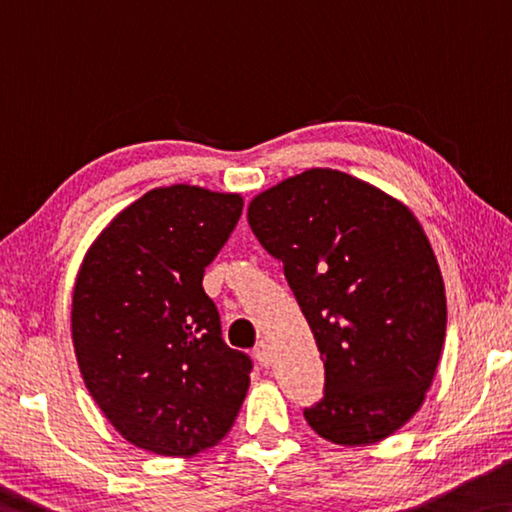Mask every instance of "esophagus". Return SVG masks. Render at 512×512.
Returning <instances> with one entry per match:
<instances>
[{
  "label": "esophagus",
  "instance_id": "obj_1",
  "mask_svg": "<svg viewBox=\"0 0 512 512\" xmlns=\"http://www.w3.org/2000/svg\"><path fill=\"white\" fill-rule=\"evenodd\" d=\"M255 360L262 364V367H269V364L273 362V358H271V348H269V342H266V339H262V342H257V346H255Z\"/></svg>",
  "mask_w": 512,
  "mask_h": 512
}]
</instances>
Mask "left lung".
<instances>
[{"mask_svg":"<svg viewBox=\"0 0 512 512\" xmlns=\"http://www.w3.org/2000/svg\"><path fill=\"white\" fill-rule=\"evenodd\" d=\"M248 223L319 348L326 389L305 408L323 440L367 446L421 408L446 332L444 280L424 227L385 191L310 168L253 198Z\"/></svg>","mask_w":512,"mask_h":512,"instance_id":"obj_1","label":"left lung"}]
</instances>
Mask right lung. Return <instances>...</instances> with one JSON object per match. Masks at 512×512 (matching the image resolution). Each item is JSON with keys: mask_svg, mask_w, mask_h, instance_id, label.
<instances>
[{"mask_svg": "<svg viewBox=\"0 0 512 512\" xmlns=\"http://www.w3.org/2000/svg\"><path fill=\"white\" fill-rule=\"evenodd\" d=\"M243 198L173 184L104 227L72 291V344L88 392L139 449L189 458L223 440L253 362L221 337L202 275Z\"/></svg>", "mask_w": 512, "mask_h": 512, "instance_id": "obj_1", "label": "right lung"}]
</instances>
